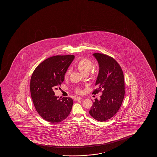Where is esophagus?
<instances>
[{"label": "esophagus", "mask_w": 157, "mask_h": 157, "mask_svg": "<svg viewBox=\"0 0 157 157\" xmlns=\"http://www.w3.org/2000/svg\"><path fill=\"white\" fill-rule=\"evenodd\" d=\"M82 97H77V98H75V101H78V100H82Z\"/></svg>", "instance_id": "1"}]
</instances>
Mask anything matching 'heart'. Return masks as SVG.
Instances as JSON below:
<instances>
[{
	"mask_svg": "<svg viewBox=\"0 0 157 157\" xmlns=\"http://www.w3.org/2000/svg\"><path fill=\"white\" fill-rule=\"evenodd\" d=\"M77 69L84 75H88L90 71L93 67V63L91 60L88 59L87 58H82L75 65ZM71 73L70 70L69 69L67 70L66 73L65 74V77H67L68 75ZM96 74L95 72H93L91 73V76L93 77ZM75 92L78 93H80L82 92V90L80 88L76 89Z\"/></svg>",
	"mask_w": 157,
	"mask_h": 157,
	"instance_id": "b5f03b06",
	"label": "heart"
}]
</instances>
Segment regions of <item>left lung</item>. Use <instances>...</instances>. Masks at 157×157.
I'll use <instances>...</instances> for the list:
<instances>
[{
    "instance_id": "1",
    "label": "left lung",
    "mask_w": 157,
    "mask_h": 157,
    "mask_svg": "<svg viewBox=\"0 0 157 157\" xmlns=\"http://www.w3.org/2000/svg\"><path fill=\"white\" fill-rule=\"evenodd\" d=\"M99 64V75L93 94L102 93L100 100L95 99L89 113L93 118L103 122L112 118L120 109L125 94L124 80L120 65L107 55L95 53Z\"/></svg>"
}]
</instances>
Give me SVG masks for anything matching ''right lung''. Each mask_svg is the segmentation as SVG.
I'll use <instances>...</instances> for the list:
<instances>
[{
	"label": "right lung",
	"instance_id": "add662e5",
	"mask_svg": "<svg viewBox=\"0 0 157 157\" xmlns=\"http://www.w3.org/2000/svg\"><path fill=\"white\" fill-rule=\"evenodd\" d=\"M73 55L52 56L36 67L30 79L31 97L38 114L49 122L58 123L65 120L70 113L73 100L70 98L62 99L55 95L64 80Z\"/></svg>",
	"mask_w": 157,
	"mask_h": 157
}]
</instances>
